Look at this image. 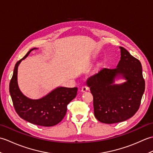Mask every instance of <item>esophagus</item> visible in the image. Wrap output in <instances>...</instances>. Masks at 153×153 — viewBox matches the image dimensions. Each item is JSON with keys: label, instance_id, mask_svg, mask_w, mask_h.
Returning <instances> with one entry per match:
<instances>
[{"label": "esophagus", "instance_id": "obj_1", "mask_svg": "<svg viewBox=\"0 0 153 153\" xmlns=\"http://www.w3.org/2000/svg\"><path fill=\"white\" fill-rule=\"evenodd\" d=\"M88 90H89V87H87V85H83L82 87V91L83 92H85V91H88Z\"/></svg>", "mask_w": 153, "mask_h": 153}]
</instances>
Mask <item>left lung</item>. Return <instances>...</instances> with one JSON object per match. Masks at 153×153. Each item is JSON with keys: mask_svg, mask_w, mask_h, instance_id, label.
Returning <instances> with one entry per match:
<instances>
[{"mask_svg": "<svg viewBox=\"0 0 153 153\" xmlns=\"http://www.w3.org/2000/svg\"><path fill=\"white\" fill-rule=\"evenodd\" d=\"M121 58L114 69L103 68L87 81L93 97L94 115L99 122L114 123L131 118L141 105L145 91L141 64L122 47ZM121 74L127 82L113 85L116 75Z\"/></svg>", "mask_w": 153, "mask_h": 153, "instance_id": "8db88e82", "label": "left lung"}]
</instances>
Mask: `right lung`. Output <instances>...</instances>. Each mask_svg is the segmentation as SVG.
I'll use <instances>...</instances> for the list:
<instances>
[{"mask_svg": "<svg viewBox=\"0 0 153 153\" xmlns=\"http://www.w3.org/2000/svg\"><path fill=\"white\" fill-rule=\"evenodd\" d=\"M35 49L37 48H32L24 58L16 62L10 82L9 91L14 109L20 118L35 125L53 126L64 118L67 111V105L76 97L77 88L58 87L47 95L37 100L30 99L23 95L18 85V67L21 61Z\"/></svg>", "mask_w": 153, "mask_h": 153, "instance_id": "add662e5", "label": "right lung"}]
</instances>
